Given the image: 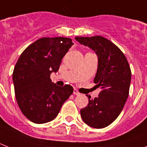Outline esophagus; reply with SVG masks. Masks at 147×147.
<instances>
[{
  "label": "esophagus",
  "instance_id": "obj_1",
  "mask_svg": "<svg viewBox=\"0 0 147 147\" xmlns=\"http://www.w3.org/2000/svg\"><path fill=\"white\" fill-rule=\"evenodd\" d=\"M74 94H75V95H80V93H79V92H78L77 90H76V89H74Z\"/></svg>",
  "mask_w": 147,
  "mask_h": 147
}]
</instances>
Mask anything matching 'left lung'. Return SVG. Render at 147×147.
Listing matches in <instances>:
<instances>
[{
  "label": "left lung",
  "mask_w": 147,
  "mask_h": 147,
  "mask_svg": "<svg viewBox=\"0 0 147 147\" xmlns=\"http://www.w3.org/2000/svg\"><path fill=\"white\" fill-rule=\"evenodd\" d=\"M76 41L88 46L98 58V68L94 82L102 91L81 110L86 124L94 128H102L111 124L122 111L129 94L131 71L123 52L112 42L101 36L76 37Z\"/></svg>",
  "instance_id": "8db88e82"
}]
</instances>
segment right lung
<instances>
[{"label": "right lung", "mask_w": 147, "mask_h": 147, "mask_svg": "<svg viewBox=\"0 0 147 147\" xmlns=\"http://www.w3.org/2000/svg\"><path fill=\"white\" fill-rule=\"evenodd\" d=\"M73 45L67 37H42L21 54L13 72L15 95L22 113L32 122L53 121L74 92L71 85L58 86L50 79Z\"/></svg>", "instance_id": "obj_1"}]
</instances>
